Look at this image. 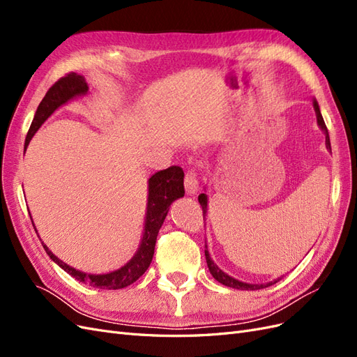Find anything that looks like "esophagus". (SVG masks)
<instances>
[{
  "instance_id": "34e87169",
  "label": "esophagus",
  "mask_w": 357,
  "mask_h": 357,
  "mask_svg": "<svg viewBox=\"0 0 357 357\" xmlns=\"http://www.w3.org/2000/svg\"><path fill=\"white\" fill-rule=\"evenodd\" d=\"M198 176L195 169H188L186 176H185V189L189 193V195H193V193L198 192Z\"/></svg>"
}]
</instances>
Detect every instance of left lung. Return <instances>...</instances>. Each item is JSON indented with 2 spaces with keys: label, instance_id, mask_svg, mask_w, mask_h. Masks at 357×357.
I'll return each mask as SVG.
<instances>
[{
  "label": "left lung",
  "instance_id": "1",
  "mask_svg": "<svg viewBox=\"0 0 357 357\" xmlns=\"http://www.w3.org/2000/svg\"><path fill=\"white\" fill-rule=\"evenodd\" d=\"M314 110H316V114H317V123H319V126L323 129V132H325V135H326V147L331 150V139H329V134H328V128H326V125H325V121H323L320 109H319V104H317L316 101H314ZM198 201H199V204H201L202 214H204V218H205V214H207V195H205V193H201V195L198 197ZM205 261H207V266H208V269H210L211 275H213L215 280H218L219 283H222V284H225V286H228V287H232V289H240V290H257V289H264V287L271 286V284L277 283L278 280H280V278H278V280H275L274 283H268V284H247V283L238 282V280H235V278L229 277L228 274H225V273L222 271V269L213 262V259L210 257V253H208V250H207V245H205Z\"/></svg>",
  "mask_w": 357,
  "mask_h": 357
}]
</instances>
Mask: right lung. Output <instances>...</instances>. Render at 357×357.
Listing matches in <instances>:
<instances>
[{
	"label": "right lung",
	"mask_w": 357,
	"mask_h": 357,
	"mask_svg": "<svg viewBox=\"0 0 357 357\" xmlns=\"http://www.w3.org/2000/svg\"><path fill=\"white\" fill-rule=\"evenodd\" d=\"M88 89H89L88 83H86L83 75H79L77 73H68L53 84L47 91L45 98L41 100L38 109L36 112L34 121H32L29 131L26 134L25 149L29 144L31 138L34 137V134L38 131V128L45 123L46 119L55 112L58 107L68 102L70 100L74 98V96L84 95L88 92ZM183 177H185L183 169L177 165H172L167 169L156 172V174H153L149 178L147 213H146V223H144V234H143L142 244H139L138 252L135 253V256L131 259V261L121 269H117V271H113L110 274H100V275L86 274L59 261V259L49 250L47 245H43V247H45L46 253L50 256L53 262H56L63 271H67L71 277L79 280L82 283H86L92 287L109 289V290L123 289L129 284H132L146 273V269L149 268L150 262H152L158 234L162 223H164L167 218L169 205L172 204V201H176L177 198H181L185 195Z\"/></svg>",
	"instance_id": "1"
}]
</instances>
